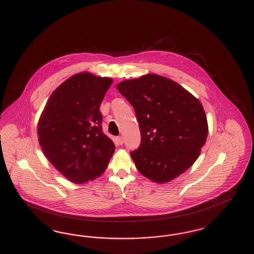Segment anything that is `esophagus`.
I'll list each match as a JSON object with an SVG mask.
<instances>
[{"label": "esophagus", "instance_id": "34e87169", "mask_svg": "<svg viewBox=\"0 0 254 254\" xmlns=\"http://www.w3.org/2000/svg\"><path fill=\"white\" fill-rule=\"evenodd\" d=\"M117 144L118 145H123L124 144V138L122 137V136H119V137H117Z\"/></svg>", "mask_w": 254, "mask_h": 254}]
</instances>
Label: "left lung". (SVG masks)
Masks as SVG:
<instances>
[{"mask_svg": "<svg viewBox=\"0 0 254 254\" xmlns=\"http://www.w3.org/2000/svg\"><path fill=\"white\" fill-rule=\"evenodd\" d=\"M131 104L141 144L130 152L137 169L155 183L171 181L199 157L208 132L202 104L169 78L147 74L116 85Z\"/></svg>", "mask_w": 254, "mask_h": 254, "instance_id": "1", "label": "left lung"}]
</instances>
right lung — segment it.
Listing matches in <instances>:
<instances>
[{
    "label": "right lung",
    "instance_id": "add662e5",
    "mask_svg": "<svg viewBox=\"0 0 254 254\" xmlns=\"http://www.w3.org/2000/svg\"><path fill=\"white\" fill-rule=\"evenodd\" d=\"M112 82L91 73L75 74L53 91L40 117L39 144L46 157L75 184L99 177L114 153L100 112Z\"/></svg>",
    "mask_w": 254,
    "mask_h": 254
}]
</instances>
